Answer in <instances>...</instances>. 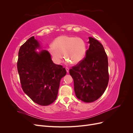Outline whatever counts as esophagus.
Returning <instances> with one entry per match:
<instances>
[{"label":"esophagus","instance_id":"obj_1","mask_svg":"<svg viewBox=\"0 0 133 133\" xmlns=\"http://www.w3.org/2000/svg\"><path fill=\"white\" fill-rule=\"evenodd\" d=\"M65 69H66V72H67V73H68V72H69V68H68V67H66L65 68Z\"/></svg>","mask_w":133,"mask_h":133}]
</instances>
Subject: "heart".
<instances>
[{
	"mask_svg": "<svg viewBox=\"0 0 133 133\" xmlns=\"http://www.w3.org/2000/svg\"><path fill=\"white\" fill-rule=\"evenodd\" d=\"M48 50L56 63H61L63 54L67 63L71 62L76 64L81 62L85 57L87 46L82 38L61 35L54 40L53 45H50Z\"/></svg>",
	"mask_w": 133,
	"mask_h": 133,
	"instance_id": "1",
	"label": "heart"
}]
</instances>
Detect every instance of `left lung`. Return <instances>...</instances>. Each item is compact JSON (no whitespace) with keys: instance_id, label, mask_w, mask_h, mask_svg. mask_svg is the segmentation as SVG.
Instances as JSON below:
<instances>
[{"instance_id":"left-lung-1","label":"left lung","mask_w":133,"mask_h":133,"mask_svg":"<svg viewBox=\"0 0 133 133\" xmlns=\"http://www.w3.org/2000/svg\"><path fill=\"white\" fill-rule=\"evenodd\" d=\"M89 40L86 57L69 70L76 96L85 103L93 102L103 95L109 78L108 57L103 45L92 37Z\"/></svg>"}]
</instances>
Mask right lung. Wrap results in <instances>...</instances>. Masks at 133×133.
I'll return each instance as SVG.
<instances>
[{"mask_svg":"<svg viewBox=\"0 0 133 133\" xmlns=\"http://www.w3.org/2000/svg\"><path fill=\"white\" fill-rule=\"evenodd\" d=\"M34 37L28 39L18 53V71L24 92L39 105L46 106L57 98L61 79L66 74L64 68L54 64L46 50Z\"/></svg>","mask_w":133,"mask_h":133,"instance_id":"1","label":"right lung"}]
</instances>
